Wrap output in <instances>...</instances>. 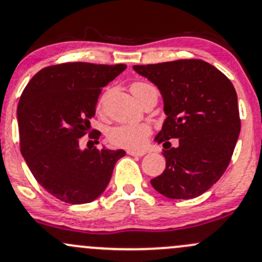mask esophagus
Wrapping results in <instances>:
<instances>
[{
    "instance_id": "esophagus-1",
    "label": "esophagus",
    "mask_w": 262,
    "mask_h": 262,
    "mask_svg": "<svg viewBox=\"0 0 262 262\" xmlns=\"http://www.w3.org/2000/svg\"><path fill=\"white\" fill-rule=\"evenodd\" d=\"M126 153H128L129 156H133V157H142L145 154L144 150H128Z\"/></svg>"
}]
</instances>
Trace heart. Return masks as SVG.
<instances>
[{
    "instance_id": "b5f03b06",
    "label": "heart",
    "mask_w": 262,
    "mask_h": 262,
    "mask_svg": "<svg viewBox=\"0 0 262 262\" xmlns=\"http://www.w3.org/2000/svg\"><path fill=\"white\" fill-rule=\"evenodd\" d=\"M130 90L133 95L142 103L148 95L152 93H157L156 88L148 82L136 81L130 85ZM103 106V100L99 103V109ZM150 134L149 125L144 123L134 124H122V125L114 126L109 130L108 138L110 143L117 147L130 148V149H139L147 142L148 136Z\"/></svg>"
}]
</instances>
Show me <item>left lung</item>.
Segmentation results:
<instances>
[{"mask_svg":"<svg viewBox=\"0 0 262 262\" xmlns=\"http://www.w3.org/2000/svg\"><path fill=\"white\" fill-rule=\"evenodd\" d=\"M163 98L167 118L156 140L163 143L166 169L150 180L153 188L172 200L205 193L224 174L241 129L237 94L232 82L203 60H176L134 65ZM179 139L167 148L166 140Z\"/></svg>","mask_w":262,"mask_h":262,"instance_id":"obj_1","label":"left lung"}]
</instances>
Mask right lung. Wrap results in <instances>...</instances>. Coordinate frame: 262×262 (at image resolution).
I'll use <instances>...</instances> for the list:
<instances>
[{"instance_id": "right-lung-1", "label": "right lung", "mask_w": 262, "mask_h": 262, "mask_svg": "<svg viewBox=\"0 0 262 262\" xmlns=\"http://www.w3.org/2000/svg\"><path fill=\"white\" fill-rule=\"evenodd\" d=\"M126 65L65 62L41 69L18 101L22 157L49 193L71 205L94 201L105 191L123 149H80L90 132L101 88ZM98 130L90 138H99Z\"/></svg>"}]
</instances>
